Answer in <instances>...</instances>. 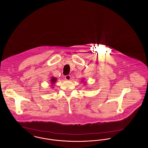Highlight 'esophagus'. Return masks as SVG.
<instances>
[{
  "mask_svg": "<svg viewBox=\"0 0 148 148\" xmlns=\"http://www.w3.org/2000/svg\"><path fill=\"white\" fill-rule=\"evenodd\" d=\"M65 79L67 80H70L71 79V76L70 75H67L65 76Z\"/></svg>",
  "mask_w": 148,
  "mask_h": 148,
  "instance_id": "1",
  "label": "esophagus"
}]
</instances>
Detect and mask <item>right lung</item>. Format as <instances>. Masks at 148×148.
<instances>
[{
    "mask_svg": "<svg viewBox=\"0 0 148 148\" xmlns=\"http://www.w3.org/2000/svg\"><path fill=\"white\" fill-rule=\"evenodd\" d=\"M56 77H52V79H51V83H52V84H53L56 82Z\"/></svg>",
    "mask_w": 148,
    "mask_h": 148,
    "instance_id": "obj_1",
    "label": "right lung"
}]
</instances>
